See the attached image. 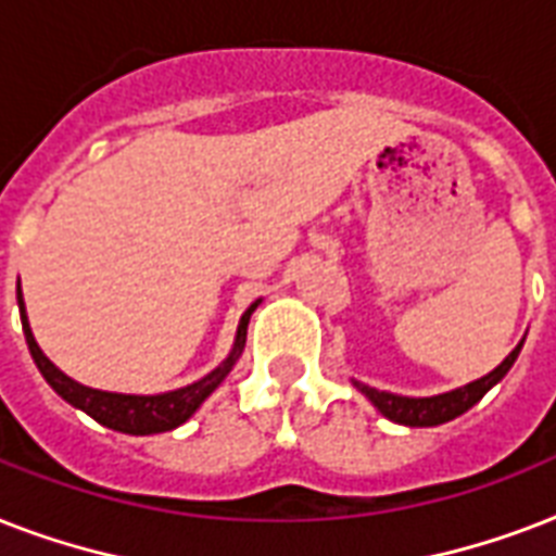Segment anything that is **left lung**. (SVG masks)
<instances>
[{
    "instance_id": "obj_1",
    "label": "left lung",
    "mask_w": 556,
    "mask_h": 556,
    "mask_svg": "<svg viewBox=\"0 0 556 556\" xmlns=\"http://www.w3.org/2000/svg\"><path fill=\"white\" fill-rule=\"evenodd\" d=\"M526 338L519 340L517 349L510 352L505 361L493 371H488L484 378L470 380L465 387L450 389V392H441V395H430V397H409V395H395V392H383V389H375L369 383H361V380L352 378L357 392H364L366 397L371 401V406L378 409L383 418L395 424H404V427H439V424H447L453 418H458L462 413H467L470 406L479 404L484 397L488 389H493L500 383L508 369L514 366V361L519 357V349H522Z\"/></svg>"
}]
</instances>
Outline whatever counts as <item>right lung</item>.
Segmentation results:
<instances>
[{
	"label": "right lung",
	"instance_id": "add662e5",
	"mask_svg": "<svg viewBox=\"0 0 556 556\" xmlns=\"http://www.w3.org/2000/svg\"><path fill=\"white\" fill-rule=\"evenodd\" d=\"M16 303H20V317H22V331H25V343L34 357L37 369L42 371V378L48 380V387L54 389L56 395L63 397L65 404H72L74 409H83L91 415L94 421L109 427V430L126 432V435H155V432H167L190 421L195 409L207 401L218 389V383L230 375L236 361L242 357L244 338H248V323L251 314L256 312V303L248 305V312L242 314V320L236 326L233 349L227 352V357L213 371H207L204 378L192 380L181 389H169V392H159V395H132V392H109V389H94L86 387L80 380L68 378L63 369H56L46 357V352L39 349L34 331H30L28 314H25V300H22V288L16 286Z\"/></svg>",
	"mask_w": 556,
	"mask_h": 556
}]
</instances>
